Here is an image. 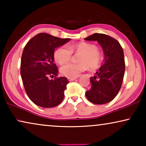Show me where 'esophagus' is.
<instances>
[{"mask_svg":"<svg viewBox=\"0 0 146 146\" xmlns=\"http://www.w3.org/2000/svg\"><path fill=\"white\" fill-rule=\"evenodd\" d=\"M76 79H77V78H68V80H69L70 82L73 81V80H75Z\"/></svg>","mask_w":146,"mask_h":146,"instance_id":"obj_1","label":"esophagus"}]
</instances>
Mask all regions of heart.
<instances>
[{
  "label": "heart",
  "instance_id": "heart-1",
  "mask_svg": "<svg viewBox=\"0 0 146 146\" xmlns=\"http://www.w3.org/2000/svg\"><path fill=\"white\" fill-rule=\"evenodd\" d=\"M80 54L78 56L79 63H68L61 67L60 72L68 78L77 77L82 72L86 70L88 66L91 69L98 68L103 60L102 54L97 46L94 44L82 42L74 44L62 46L55 51V60L59 64H64L70 60L72 54Z\"/></svg>",
  "mask_w": 146,
  "mask_h": 146
}]
</instances>
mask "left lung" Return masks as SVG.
<instances>
[{
    "label": "left lung",
    "instance_id": "left-lung-1",
    "mask_svg": "<svg viewBox=\"0 0 146 146\" xmlns=\"http://www.w3.org/2000/svg\"><path fill=\"white\" fill-rule=\"evenodd\" d=\"M97 41L104 53V62L90 77L92 87L86 91L87 99L94 104H104L111 102L118 94L125 72L124 55L118 41L104 34L95 33L84 39Z\"/></svg>",
    "mask_w": 146,
    "mask_h": 146
}]
</instances>
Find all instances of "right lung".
<instances>
[{"mask_svg":"<svg viewBox=\"0 0 146 146\" xmlns=\"http://www.w3.org/2000/svg\"><path fill=\"white\" fill-rule=\"evenodd\" d=\"M70 40L39 33L24 48L21 63L22 80L28 96L38 106L55 107L63 100L69 82L65 77H56L58 69L54 63V52ZM54 76L55 78L50 80L49 77Z\"/></svg>","mask_w":146,"mask_h":146,"instance_id":"add662e5","label":"right lung"}]
</instances>
